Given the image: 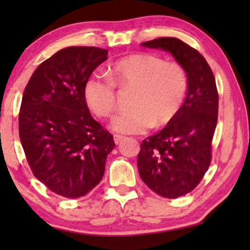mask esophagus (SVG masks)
<instances>
[{
	"instance_id": "1",
	"label": "esophagus",
	"mask_w": 250,
	"mask_h": 250,
	"mask_svg": "<svg viewBox=\"0 0 250 250\" xmlns=\"http://www.w3.org/2000/svg\"><path fill=\"white\" fill-rule=\"evenodd\" d=\"M124 139H125V138H124V136H123V135H119V134H115V135H114V140H115L116 145H119V143H121Z\"/></svg>"
}]
</instances>
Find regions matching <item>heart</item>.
Wrapping results in <instances>:
<instances>
[{
	"mask_svg": "<svg viewBox=\"0 0 250 250\" xmlns=\"http://www.w3.org/2000/svg\"><path fill=\"white\" fill-rule=\"evenodd\" d=\"M110 81L90 76L84 97L99 117H109L116 108L115 87H133L129 107L112 119L111 128L123 134H140L150 127H162L174 121L186 99L188 76L184 68L151 53L124 57L109 70Z\"/></svg>",
	"mask_w": 250,
	"mask_h": 250,
	"instance_id": "obj_1",
	"label": "heart"
}]
</instances>
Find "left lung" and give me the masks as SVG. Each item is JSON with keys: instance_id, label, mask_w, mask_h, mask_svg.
I'll return each instance as SVG.
<instances>
[{"instance_id": "1", "label": "left lung", "mask_w": 250, "mask_h": 250, "mask_svg": "<svg viewBox=\"0 0 250 250\" xmlns=\"http://www.w3.org/2000/svg\"><path fill=\"white\" fill-rule=\"evenodd\" d=\"M141 45L170 53L188 76L187 98L179 114L143 140L138 155L143 182L159 196L177 198L192 191L209 167L218 112L216 83L206 59L181 40L160 37Z\"/></svg>"}]
</instances>
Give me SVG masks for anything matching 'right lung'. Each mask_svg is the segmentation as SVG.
Wrapping results in <instances>:
<instances>
[{
  "mask_svg": "<svg viewBox=\"0 0 250 250\" xmlns=\"http://www.w3.org/2000/svg\"><path fill=\"white\" fill-rule=\"evenodd\" d=\"M108 51L70 46L43 61L23 91L19 136L32 172L52 192L80 198L98 186L112 135L94 121L84 84Z\"/></svg>",
  "mask_w": 250,
  "mask_h": 250,
  "instance_id": "1",
  "label": "right lung"
}]
</instances>
